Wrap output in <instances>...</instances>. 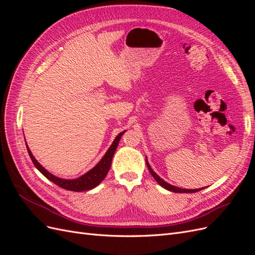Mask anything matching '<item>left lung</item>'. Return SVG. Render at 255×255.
I'll return each mask as SVG.
<instances>
[{
  "instance_id": "left-lung-1",
  "label": "left lung",
  "mask_w": 255,
  "mask_h": 255,
  "mask_svg": "<svg viewBox=\"0 0 255 255\" xmlns=\"http://www.w3.org/2000/svg\"><path fill=\"white\" fill-rule=\"evenodd\" d=\"M145 161H146V166H148V169H149V171H150V173H151V175L154 177V179H155V181L160 185L161 187H164L165 189H167V190H169V191H173V192H180V194H185V192H186V194H191V192H197V191H200L201 189H203V188H198V189H184V188H179V187H176V186H172V185H170V184H168L167 182H165L163 179H160V177L153 171V169L150 167V165H149V163H148V160L145 159ZM205 188V187H204Z\"/></svg>"
}]
</instances>
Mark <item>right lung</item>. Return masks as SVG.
Listing matches in <instances>:
<instances>
[{
    "label": "right lung",
    "instance_id": "obj_1",
    "mask_svg": "<svg viewBox=\"0 0 255 255\" xmlns=\"http://www.w3.org/2000/svg\"><path fill=\"white\" fill-rule=\"evenodd\" d=\"M125 132H126V130H123V132H121L120 134L117 135V137L115 138L114 142L110 146V149L107 150V152L105 153V155L102 157V159L100 160L94 168L91 169V170H89L88 172H86L85 174H83L82 176L78 177V179H74V180H65V179H60V177L53 175L48 170H45V169L39 163H38L37 159L34 157V155L32 154V152H30L27 144H26V149H27V152H28V155H29L30 159H32L35 167L45 177H47V179H49L54 184H56L57 186L64 188V189L71 190V191H84V190H89V189L97 187L98 185L104 180V177L107 175V172H109L110 168H111L112 159H113V156L115 154V151L118 146L120 138L123 134H125Z\"/></svg>",
    "mask_w": 255,
    "mask_h": 255
}]
</instances>
